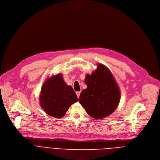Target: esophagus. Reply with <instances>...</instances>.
<instances>
[{"mask_svg":"<svg viewBox=\"0 0 160 160\" xmlns=\"http://www.w3.org/2000/svg\"><path fill=\"white\" fill-rule=\"evenodd\" d=\"M76 94H77V96L78 98L80 97V91H78V92H76Z\"/></svg>","mask_w":160,"mask_h":160,"instance_id":"obj_1","label":"esophagus"}]
</instances>
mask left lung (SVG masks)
Listing matches in <instances>:
<instances>
[{"instance_id": "8db88e82", "label": "left lung", "mask_w": 160, "mask_h": 160, "mask_svg": "<svg viewBox=\"0 0 160 160\" xmlns=\"http://www.w3.org/2000/svg\"><path fill=\"white\" fill-rule=\"evenodd\" d=\"M87 87L82 91L78 101L90 117L96 119L107 117L117 108L120 90L108 68L102 64L91 75H87Z\"/></svg>"}]
</instances>
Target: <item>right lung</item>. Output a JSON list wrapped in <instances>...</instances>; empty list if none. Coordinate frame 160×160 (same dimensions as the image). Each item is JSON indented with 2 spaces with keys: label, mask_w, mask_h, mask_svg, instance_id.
Segmentation results:
<instances>
[{
  "label": "right lung",
  "mask_w": 160,
  "mask_h": 160,
  "mask_svg": "<svg viewBox=\"0 0 160 160\" xmlns=\"http://www.w3.org/2000/svg\"><path fill=\"white\" fill-rule=\"evenodd\" d=\"M77 101L75 91L71 86L66 85L61 73L48 78L42 87L40 104L51 117L62 118L69 107Z\"/></svg>",
  "instance_id": "obj_1"
}]
</instances>
